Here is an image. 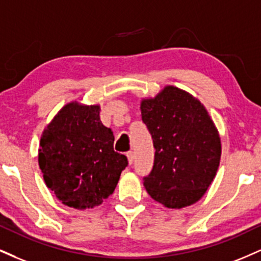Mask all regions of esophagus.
<instances>
[{"label":"esophagus","mask_w":261,"mask_h":261,"mask_svg":"<svg viewBox=\"0 0 261 261\" xmlns=\"http://www.w3.org/2000/svg\"><path fill=\"white\" fill-rule=\"evenodd\" d=\"M126 155H127L128 164H133L134 158H135V155H134V152H133V150H130V152H127V153H126Z\"/></svg>","instance_id":"esophagus-1"}]
</instances>
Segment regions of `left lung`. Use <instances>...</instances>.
Returning <instances> with one entry per match:
<instances>
[{"mask_svg":"<svg viewBox=\"0 0 261 261\" xmlns=\"http://www.w3.org/2000/svg\"><path fill=\"white\" fill-rule=\"evenodd\" d=\"M141 114L155 149L152 171L143 177L147 192L166 208L196 203L214 180L221 156L206 109L186 91L166 86L142 100Z\"/></svg>","mask_w":261,"mask_h":261,"instance_id":"1","label":"left lung"}]
</instances>
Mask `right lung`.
<instances>
[{"mask_svg": "<svg viewBox=\"0 0 261 261\" xmlns=\"http://www.w3.org/2000/svg\"><path fill=\"white\" fill-rule=\"evenodd\" d=\"M39 165L47 187L65 205L87 209L114 192L127 158L114 150V135L99 106H64L43 130Z\"/></svg>", "mask_w": 261, "mask_h": 261, "instance_id": "right-lung-1", "label": "right lung"}]
</instances>
